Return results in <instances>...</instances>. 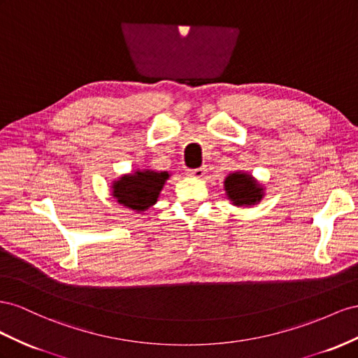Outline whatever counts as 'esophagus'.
<instances>
[{"mask_svg": "<svg viewBox=\"0 0 358 358\" xmlns=\"http://www.w3.org/2000/svg\"><path fill=\"white\" fill-rule=\"evenodd\" d=\"M206 169L207 168H196V169H189L187 171V173H189V176L190 177H196V178H201L202 176H203V173H206Z\"/></svg>", "mask_w": 358, "mask_h": 358, "instance_id": "1", "label": "esophagus"}]
</instances>
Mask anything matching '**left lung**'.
I'll list each match as a JSON object with an SVG mask.
<instances>
[{
    "mask_svg": "<svg viewBox=\"0 0 358 358\" xmlns=\"http://www.w3.org/2000/svg\"><path fill=\"white\" fill-rule=\"evenodd\" d=\"M224 190L236 206H252L262 198V189L248 173L236 172L224 180Z\"/></svg>",
    "mask_w": 358,
    "mask_h": 358,
    "instance_id": "left-lung-1",
    "label": "left lung"
}]
</instances>
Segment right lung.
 Masks as SVG:
<instances>
[{"label": "right lung", "instance_id": "1", "mask_svg": "<svg viewBox=\"0 0 358 358\" xmlns=\"http://www.w3.org/2000/svg\"><path fill=\"white\" fill-rule=\"evenodd\" d=\"M169 177L168 172L139 171L135 176H124L114 182V196L124 207L144 211L156 203L159 193Z\"/></svg>", "mask_w": 358, "mask_h": 358}]
</instances>
